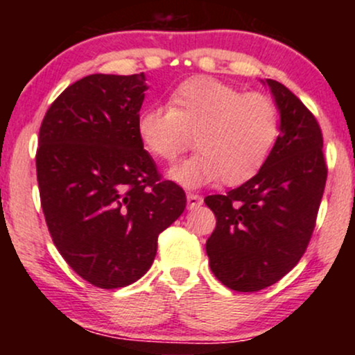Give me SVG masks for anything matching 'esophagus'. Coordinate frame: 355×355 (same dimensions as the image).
<instances>
[{
    "label": "esophagus",
    "instance_id": "1",
    "mask_svg": "<svg viewBox=\"0 0 355 355\" xmlns=\"http://www.w3.org/2000/svg\"><path fill=\"white\" fill-rule=\"evenodd\" d=\"M203 203V198L200 195L197 193H187V207H189L190 210L197 209V207H200Z\"/></svg>",
    "mask_w": 355,
    "mask_h": 355
}]
</instances>
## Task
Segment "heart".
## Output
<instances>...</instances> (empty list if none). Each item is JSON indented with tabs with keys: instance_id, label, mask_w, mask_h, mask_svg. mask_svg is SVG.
Listing matches in <instances>:
<instances>
[{
	"instance_id": "b5f03b06",
	"label": "heart",
	"mask_w": 355,
	"mask_h": 355,
	"mask_svg": "<svg viewBox=\"0 0 355 355\" xmlns=\"http://www.w3.org/2000/svg\"><path fill=\"white\" fill-rule=\"evenodd\" d=\"M280 130L279 110L262 93H242L211 76H193L170 93L168 107L140 112L137 133L157 160L173 164L193 145L197 155L170 170L189 189L222 178L240 185L262 168Z\"/></svg>"
}]
</instances>
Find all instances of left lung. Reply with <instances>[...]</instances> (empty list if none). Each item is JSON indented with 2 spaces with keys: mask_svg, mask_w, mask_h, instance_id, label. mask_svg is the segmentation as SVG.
Wrapping results in <instances>:
<instances>
[{
  "mask_svg": "<svg viewBox=\"0 0 355 355\" xmlns=\"http://www.w3.org/2000/svg\"><path fill=\"white\" fill-rule=\"evenodd\" d=\"M262 83L280 115L274 148L255 177L227 195L205 198L217 217L205 245L210 268L237 292L262 291L297 266L315 227L327 180L315 118L282 83Z\"/></svg>",
  "mask_w": 355,
  "mask_h": 355,
  "instance_id": "1",
  "label": "left lung"
}]
</instances>
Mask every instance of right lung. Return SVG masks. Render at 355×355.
<instances>
[{"label":"right lung","instance_id":"obj_1","mask_svg":"<svg viewBox=\"0 0 355 355\" xmlns=\"http://www.w3.org/2000/svg\"><path fill=\"white\" fill-rule=\"evenodd\" d=\"M146 89L144 73L88 75L53 101L40 128L36 175L53 243L100 288L144 277L158 235L187 205L138 138Z\"/></svg>","mask_w":355,"mask_h":355}]
</instances>
